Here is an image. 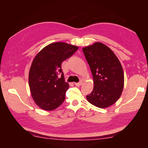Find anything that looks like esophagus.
<instances>
[{"label": "esophagus", "mask_w": 148, "mask_h": 148, "mask_svg": "<svg viewBox=\"0 0 148 148\" xmlns=\"http://www.w3.org/2000/svg\"><path fill=\"white\" fill-rule=\"evenodd\" d=\"M82 84H83V82H82V81H80V82H78V83H75V84L77 86H81V85H82Z\"/></svg>", "instance_id": "34e87169"}]
</instances>
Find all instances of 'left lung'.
Segmentation results:
<instances>
[{
  "instance_id": "left-lung-1",
  "label": "left lung",
  "mask_w": 148,
  "mask_h": 148,
  "mask_svg": "<svg viewBox=\"0 0 148 148\" xmlns=\"http://www.w3.org/2000/svg\"><path fill=\"white\" fill-rule=\"evenodd\" d=\"M90 67L94 88L86 98L99 108L114 104L122 95L124 74L122 65L111 49L101 42L83 48Z\"/></svg>"
}]
</instances>
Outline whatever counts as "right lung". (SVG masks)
Segmentation results:
<instances>
[{"instance_id":"right-lung-1","label":"right lung","mask_w":148,"mask_h":148,"mask_svg":"<svg viewBox=\"0 0 148 148\" xmlns=\"http://www.w3.org/2000/svg\"><path fill=\"white\" fill-rule=\"evenodd\" d=\"M78 49L62 42L52 43L35 57L29 72V86L33 99L40 108L52 110L64 101L69 85L65 82L61 65Z\"/></svg>"}]
</instances>
